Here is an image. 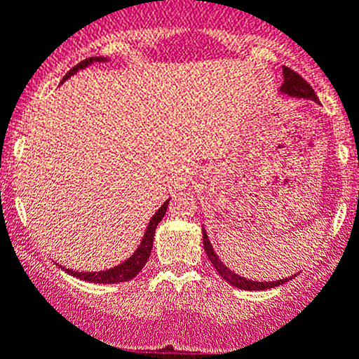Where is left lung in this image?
Listing matches in <instances>:
<instances>
[{"instance_id":"obj_1","label":"left lung","mask_w":359,"mask_h":359,"mask_svg":"<svg viewBox=\"0 0 359 359\" xmlns=\"http://www.w3.org/2000/svg\"><path fill=\"white\" fill-rule=\"evenodd\" d=\"M283 76H285V81H283L279 92L285 93V95H288V97L306 98V100L318 102V97L315 95L312 86L306 83L300 74L294 73L293 69L288 68V66H283ZM203 243H204V250H206V255L210 257L212 267L218 271V274L222 276L224 281L230 283L231 286H235V288H238V290L264 291V290H269V288H276V286L283 285V283H288L293 279V276H290V278L278 279V281H252V279H247V278H243V276H238L237 273H233V271L228 269V267L224 266V264L222 262V259L216 255L215 249H212V245H211L210 238H208V233L204 228H203Z\"/></svg>"}]
</instances>
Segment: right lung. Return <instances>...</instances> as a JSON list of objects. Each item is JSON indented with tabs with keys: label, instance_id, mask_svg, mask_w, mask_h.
I'll list each match as a JSON object with an SVG mask.
<instances>
[{
	"label": "right lung",
	"instance_id": "obj_1",
	"mask_svg": "<svg viewBox=\"0 0 359 359\" xmlns=\"http://www.w3.org/2000/svg\"><path fill=\"white\" fill-rule=\"evenodd\" d=\"M105 61H109V59L104 56H97V57H88V59H85V61L78 62L74 68H71L68 73H66V76L62 78L61 83H65L68 78L73 76V74H76L80 69L88 68V66L93 65V62H105ZM168 203H170V199L165 201V203L161 204L160 210L151 216V219H149V223L147 226V231H144L143 238H141V243L137 245V249L133 252L131 257L126 259L124 262L117 264V266L110 267V269L93 271V273H78V271L66 269V267H62V266H59V267H61V269H65V273L74 276V278H78V279H83V281H88V283L114 285V283L129 281V279H133L135 276L140 274V271L143 269V266L149 259V254H151V249H153V238H155V230H156V226H158V223L161 222V218L165 216V212H167Z\"/></svg>",
	"mask_w": 359,
	"mask_h": 359
}]
</instances>
